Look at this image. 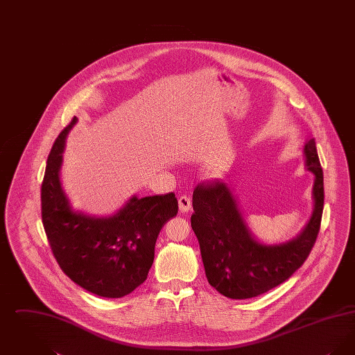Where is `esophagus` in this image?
Returning a JSON list of instances; mask_svg holds the SVG:
<instances>
[{
    "instance_id": "esophagus-1",
    "label": "esophagus",
    "mask_w": 355,
    "mask_h": 355,
    "mask_svg": "<svg viewBox=\"0 0 355 355\" xmlns=\"http://www.w3.org/2000/svg\"><path fill=\"white\" fill-rule=\"evenodd\" d=\"M178 206H180L181 213H187V211L191 210V200L186 196H181L178 198Z\"/></svg>"
}]
</instances>
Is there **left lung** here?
Here are the masks:
<instances>
[{"label": "left lung", "instance_id": "left-lung-1", "mask_svg": "<svg viewBox=\"0 0 355 355\" xmlns=\"http://www.w3.org/2000/svg\"><path fill=\"white\" fill-rule=\"evenodd\" d=\"M304 165L314 174V209L301 234L279 245L255 239L233 190L223 181L198 185L193 193L191 229L200 242L209 284L232 300L258 297L288 279L311 252L321 226L323 171L314 138L304 148Z\"/></svg>", "mask_w": 355, "mask_h": 355}]
</instances>
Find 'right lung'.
I'll return each instance as SVG.
<instances>
[{"label":"right lung","mask_w":355,"mask_h":355,"mask_svg":"<svg viewBox=\"0 0 355 355\" xmlns=\"http://www.w3.org/2000/svg\"><path fill=\"white\" fill-rule=\"evenodd\" d=\"M53 144L41 186V216L51 252L61 270L85 290L121 298L145 282L154 261L155 241L178 213L174 193L132 197L110 217H92L71 209L60 169L69 130Z\"/></svg>","instance_id":"right-lung-1"}]
</instances>
